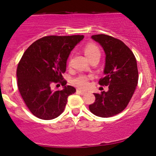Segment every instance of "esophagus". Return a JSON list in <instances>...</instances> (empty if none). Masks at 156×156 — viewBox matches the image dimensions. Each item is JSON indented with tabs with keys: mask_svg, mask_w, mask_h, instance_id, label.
Wrapping results in <instances>:
<instances>
[{
	"mask_svg": "<svg viewBox=\"0 0 156 156\" xmlns=\"http://www.w3.org/2000/svg\"><path fill=\"white\" fill-rule=\"evenodd\" d=\"M77 93L78 94H81V95H85V94L87 93L85 91H82V90H77Z\"/></svg>",
	"mask_w": 156,
	"mask_h": 156,
	"instance_id": "obj_1",
	"label": "esophagus"
}]
</instances>
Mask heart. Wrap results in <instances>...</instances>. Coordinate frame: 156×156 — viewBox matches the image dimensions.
<instances>
[{
    "mask_svg": "<svg viewBox=\"0 0 156 156\" xmlns=\"http://www.w3.org/2000/svg\"><path fill=\"white\" fill-rule=\"evenodd\" d=\"M84 53L87 55V57L89 59L91 58L95 57V56L101 55V51L99 47L96 44L90 43L87 44L84 47ZM92 78V75H79L78 76L75 77L73 79V83L75 87H78L79 89L85 90L90 85V81Z\"/></svg>",
    "mask_w": 156,
    "mask_h": 156,
    "instance_id": "heart-1",
    "label": "heart"
}]
</instances>
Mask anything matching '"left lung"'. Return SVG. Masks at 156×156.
Listing matches in <instances>:
<instances>
[{
    "label": "left lung",
    "instance_id": "8db88e82",
    "mask_svg": "<svg viewBox=\"0 0 156 156\" xmlns=\"http://www.w3.org/2000/svg\"><path fill=\"white\" fill-rule=\"evenodd\" d=\"M92 38L98 42L105 52L104 77L98 83L108 86L109 90L94 93L95 101L90 104L89 109L99 117H112L126 108L134 94L138 81L136 58L119 39L104 34L92 35Z\"/></svg>",
    "mask_w": 156,
    "mask_h": 156
}]
</instances>
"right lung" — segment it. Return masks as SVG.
<instances>
[{"mask_svg": "<svg viewBox=\"0 0 156 156\" xmlns=\"http://www.w3.org/2000/svg\"><path fill=\"white\" fill-rule=\"evenodd\" d=\"M83 35L43 37L32 43L20 58L17 68L18 87L23 101L35 116L43 120L55 119L64 112L67 98L76 90L66 84V72L70 52ZM57 83L64 86L52 91Z\"/></svg>", "mask_w": 156, "mask_h": 156, "instance_id": "1", "label": "right lung"}]
</instances>
